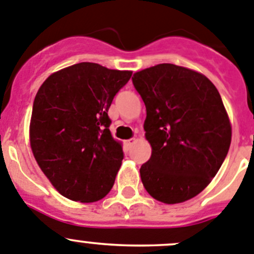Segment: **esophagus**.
I'll list each match as a JSON object with an SVG mask.
<instances>
[{"mask_svg": "<svg viewBox=\"0 0 254 254\" xmlns=\"http://www.w3.org/2000/svg\"><path fill=\"white\" fill-rule=\"evenodd\" d=\"M135 141H136V140H135V139H129V140L125 141V146H127V149H130V148H131L132 144H134Z\"/></svg>", "mask_w": 254, "mask_h": 254, "instance_id": "esophagus-1", "label": "esophagus"}]
</instances>
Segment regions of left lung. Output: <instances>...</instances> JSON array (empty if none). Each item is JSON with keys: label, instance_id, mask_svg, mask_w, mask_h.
<instances>
[{"label": "left lung", "instance_id": "left-lung-1", "mask_svg": "<svg viewBox=\"0 0 254 254\" xmlns=\"http://www.w3.org/2000/svg\"><path fill=\"white\" fill-rule=\"evenodd\" d=\"M146 108L150 159L141 165L144 188L167 204L186 202L210 183L228 154L232 127L217 87L187 67L159 64L135 72Z\"/></svg>", "mask_w": 254, "mask_h": 254}]
</instances>
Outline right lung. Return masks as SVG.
Segmentation results:
<instances>
[{
	"label": "right lung",
	"mask_w": 254,
	"mask_h": 254,
	"mask_svg": "<svg viewBox=\"0 0 254 254\" xmlns=\"http://www.w3.org/2000/svg\"><path fill=\"white\" fill-rule=\"evenodd\" d=\"M131 73L80 63L50 75L37 91L31 149L61 195L91 203L113 188L124 151L111 136L108 110Z\"/></svg>",
	"instance_id": "add662e5"
}]
</instances>
